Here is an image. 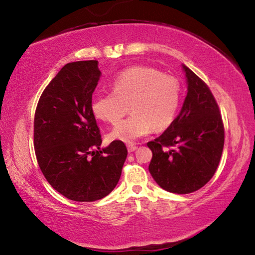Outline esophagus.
<instances>
[{"label": "esophagus", "mask_w": 255, "mask_h": 255, "mask_svg": "<svg viewBox=\"0 0 255 255\" xmlns=\"http://www.w3.org/2000/svg\"><path fill=\"white\" fill-rule=\"evenodd\" d=\"M127 149H128L129 153L135 152V150L137 149V146L133 145V144H128V145H127Z\"/></svg>", "instance_id": "obj_1"}]
</instances>
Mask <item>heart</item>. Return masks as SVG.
I'll return each mask as SVG.
<instances>
[{"label":"heart","mask_w":255,"mask_h":255,"mask_svg":"<svg viewBox=\"0 0 255 255\" xmlns=\"http://www.w3.org/2000/svg\"><path fill=\"white\" fill-rule=\"evenodd\" d=\"M181 89L175 77L155 68H127L112 81V92L97 94L92 99L93 115L102 122L118 124L129 102L131 115L110 132L112 140L131 143L156 129L173 123L180 105Z\"/></svg>","instance_id":"obj_1"}]
</instances>
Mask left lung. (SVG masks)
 I'll use <instances>...</instances> for the list:
<instances>
[{"label": "left lung", "mask_w": 255, "mask_h": 255, "mask_svg": "<svg viewBox=\"0 0 255 255\" xmlns=\"http://www.w3.org/2000/svg\"><path fill=\"white\" fill-rule=\"evenodd\" d=\"M188 92L173 123L161 136L148 141L153 153L148 170L162 189L185 195L213 178L224 147V125L208 86L182 65Z\"/></svg>", "instance_id": "1"}]
</instances>
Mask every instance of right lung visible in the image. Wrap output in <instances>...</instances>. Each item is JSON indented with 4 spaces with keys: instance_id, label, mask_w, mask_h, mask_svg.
Returning <instances> with one entry per match:
<instances>
[{
    "instance_id": "add662e5",
    "label": "right lung",
    "mask_w": 255,
    "mask_h": 255,
    "mask_svg": "<svg viewBox=\"0 0 255 255\" xmlns=\"http://www.w3.org/2000/svg\"><path fill=\"white\" fill-rule=\"evenodd\" d=\"M98 64H66L44 90L34 114L33 145L42 174L60 195L81 202L109 195L128 154L120 140L101 148L91 109L101 76Z\"/></svg>"
}]
</instances>
